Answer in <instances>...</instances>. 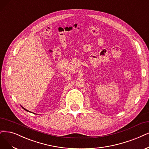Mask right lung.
<instances>
[{
    "instance_id": "1",
    "label": "right lung",
    "mask_w": 149,
    "mask_h": 149,
    "mask_svg": "<svg viewBox=\"0 0 149 149\" xmlns=\"http://www.w3.org/2000/svg\"><path fill=\"white\" fill-rule=\"evenodd\" d=\"M22 108H23V109H24V110H25V111H27V110H26V109H24V107H22ZM28 112H29V111H28Z\"/></svg>"
}]
</instances>
